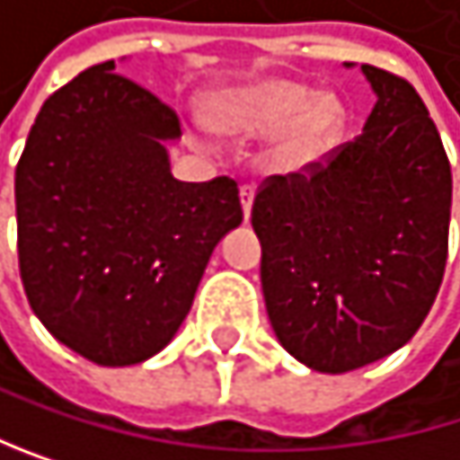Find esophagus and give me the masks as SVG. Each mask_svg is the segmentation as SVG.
Wrapping results in <instances>:
<instances>
[{
  "instance_id": "1",
  "label": "esophagus",
  "mask_w": 460,
  "mask_h": 460,
  "mask_svg": "<svg viewBox=\"0 0 460 460\" xmlns=\"http://www.w3.org/2000/svg\"><path fill=\"white\" fill-rule=\"evenodd\" d=\"M252 199H255V186H252V183H243V186H241V208H243V219H249V214H252Z\"/></svg>"
}]
</instances>
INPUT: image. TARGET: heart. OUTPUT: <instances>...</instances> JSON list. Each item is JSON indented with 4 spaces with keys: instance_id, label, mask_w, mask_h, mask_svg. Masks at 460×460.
<instances>
[{
    "instance_id": "1",
    "label": "heart",
    "mask_w": 460,
    "mask_h": 460,
    "mask_svg": "<svg viewBox=\"0 0 460 460\" xmlns=\"http://www.w3.org/2000/svg\"><path fill=\"white\" fill-rule=\"evenodd\" d=\"M211 123L241 137H266L285 128L274 147V164L285 172L307 170L337 147L346 128V106L334 95H321L290 79H263L219 93L211 106Z\"/></svg>"
}]
</instances>
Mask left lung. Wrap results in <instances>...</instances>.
<instances>
[{"label": "left lung", "instance_id": "1", "mask_svg": "<svg viewBox=\"0 0 460 460\" xmlns=\"http://www.w3.org/2000/svg\"><path fill=\"white\" fill-rule=\"evenodd\" d=\"M376 106L362 134L305 172L271 175L252 205L269 321L318 373H349L414 337L439 293L450 162L417 90L362 65Z\"/></svg>", "mask_w": 460, "mask_h": 460}]
</instances>
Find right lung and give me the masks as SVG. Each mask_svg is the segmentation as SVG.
<instances>
[{"instance_id":"1","label":"right lung","mask_w":460,"mask_h":460,"mask_svg":"<svg viewBox=\"0 0 460 460\" xmlns=\"http://www.w3.org/2000/svg\"><path fill=\"white\" fill-rule=\"evenodd\" d=\"M175 139L178 114L109 59L49 95L15 167L27 298L62 346L95 365L162 351L214 246L243 219L235 181L172 178Z\"/></svg>"}]
</instances>
